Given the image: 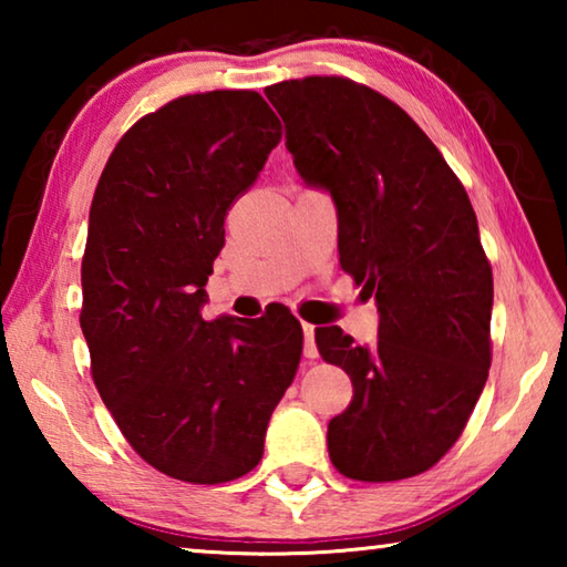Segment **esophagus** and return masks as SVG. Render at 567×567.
Here are the masks:
<instances>
[{"label":"esophagus","mask_w":567,"mask_h":567,"mask_svg":"<svg viewBox=\"0 0 567 567\" xmlns=\"http://www.w3.org/2000/svg\"><path fill=\"white\" fill-rule=\"evenodd\" d=\"M302 332H305V358L315 360L318 358V348H315V324L302 322Z\"/></svg>","instance_id":"34e87169"}]
</instances>
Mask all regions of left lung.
Instances as JSON below:
<instances>
[{"mask_svg": "<svg viewBox=\"0 0 567 567\" xmlns=\"http://www.w3.org/2000/svg\"><path fill=\"white\" fill-rule=\"evenodd\" d=\"M305 182L338 207L340 267L375 295V348L315 330L324 362L352 380L328 425L338 473L392 483L457 443L493 360V270L463 182L410 114L348 76L265 87Z\"/></svg>", "mask_w": 567, "mask_h": 567, "instance_id": "obj_1", "label": "left lung"}]
</instances>
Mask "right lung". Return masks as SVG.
Here are the masks:
<instances>
[{
  "instance_id": "add662e5",
  "label": "right lung",
  "mask_w": 567,
  "mask_h": 567,
  "mask_svg": "<svg viewBox=\"0 0 567 567\" xmlns=\"http://www.w3.org/2000/svg\"><path fill=\"white\" fill-rule=\"evenodd\" d=\"M280 140L262 94H185L122 134L94 189L80 312L92 380L134 453L182 483H229L260 463L300 364L287 310L199 312L227 209Z\"/></svg>"
}]
</instances>
